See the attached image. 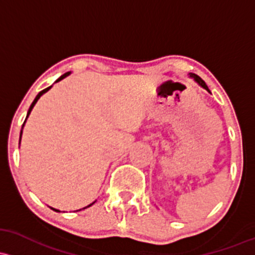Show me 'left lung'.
I'll return each instance as SVG.
<instances>
[{"label":"left lung","mask_w":255,"mask_h":255,"mask_svg":"<svg viewBox=\"0 0 255 255\" xmlns=\"http://www.w3.org/2000/svg\"><path fill=\"white\" fill-rule=\"evenodd\" d=\"M190 77H192V78H194V80L196 81V82L198 83V85H200L201 87H203V88H205L206 91H208V92H209L208 87H207V85H206V83H205V81H203L202 78H201L200 76H197V75H196V74H190Z\"/></svg>","instance_id":"8db88e82"}]
</instances>
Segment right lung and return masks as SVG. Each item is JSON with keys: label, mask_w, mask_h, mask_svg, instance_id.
I'll return each mask as SVG.
<instances>
[{"label": "right lung", "mask_w": 255, "mask_h": 255, "mask_svg": "<svg viewBox=\"0 0 255 255\" xmlns=\"http://www.w3.org/2000/svg\"><path fill=\"white\" fill-rule=\"evenodd\" d=\"M68 75H70V72H66V74L61 75V76H60L59 78H58V80H57V81H55V82H59V81H60V80H63V78H65L66 76H68ZM50 87H52V86H50ZM50 87H48V88H46V89H43V91H41V92H40V93H38V94H37V96H36V98H35V100H33V102H32V104H31V105H30V109H29V111H27V115H26V119H27V117H29V115H30V113H31L32 108H33V106H35V104H36V103H37V100H38V99H40V97L42 96V94H44V93H46V92H48V91H49V89H50ZM26 119H25V121H26ZM24 123H25V122H24ZM23 127H24V125H23ZM21 133H23V129H21V132H20V138H21ZM93 203H94V202H93ZM93 203H91V205H89V206H87V207H91L92 205H93ZM87 207H85V208H87ZM85 208H83V209H85ZM52 209H54V208H52ZM54 211H55V212H60V211H58V209H54ZM80 211H81V209H80Z\"/></svg>", "instance_id": "add662e5"}]
</instances>
